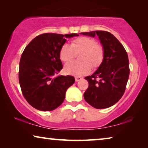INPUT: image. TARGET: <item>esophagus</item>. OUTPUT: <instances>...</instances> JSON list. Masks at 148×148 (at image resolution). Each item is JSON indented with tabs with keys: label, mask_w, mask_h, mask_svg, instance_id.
Wrapping results in <instances>:
<instances>
[{
	"label": "esophagus",
	"mask_w": 148,
	"mask_h": 148,
	"mask_svg": "<svg viewBox=\"0 0 148 148\" xmlns=\"http://www.w3.org/2000/svg\"><path fill=\"white\" fill-rule=\"evenodd\" d=\"M82 79V78L81 77H75V81H76V82L80 81Z\"/></svg>",
	"instance_id": "obj_1"
}]
</instances>
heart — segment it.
<instances>
[{
    "label": "heart",
    "instance_id": "obj_1",
    "mask_svg": "<svg viewBox=\"0 0 148 148\" xmlns=\"http://www.w3.org/2000/svg\"><path fill=\"white\" fill-rule=\"evenodd\" d=\"M80 53V62L72 61L65 65L66 74L75 76L86 75L91 70V66L94 69L100 66L104 56V50L100 44L90 37L81 36L72 40L71 45L64 44L62 46L60 58L63 62H68Z\"/></svg>",
    "mask_w": 148,
    "mask_h": 148
}]
</instances>
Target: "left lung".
Returning a JSON list of instances; mask_svg holds the SVG:
<instances>
[{"label":"left lung","mask_w":148,"mask_h":148,"mask_svg":"<svg viewBox=\"0 0 148 148\" xmlns=\"http://www.w3.org/2000/svg\"><path fill=\"white\" fill-rule=\"evenodd\" d=\"M80 34L98 36L104 50L100 66L91 76L85 77L89 86L84 98L95 108H107L118 102L124 93L130 75L128 56L122 44L111 33L96 30Z\"/></svg>","instance_id":"obj_1"}]
</instances>
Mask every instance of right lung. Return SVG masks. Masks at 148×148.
Listing matches in <instances>:
<instances>
[{
	"label": "right lung",
	"instance_id": "add662e5",
	"mask_svg": "<svg viewBox=\"0 0 148 148\" xmlns=\"http://www.w3.org/2000/svg\"><path fill=\"white\" fill-rule=\"evenodd\" d=\"M78 34L45 33L37 36L22 54L18 79L25 98L33 108L52 111L62 103L66 92L73 84L71 76H57L62 69L60 51L66 40Z\"/></svg>",
	"mask_w": 148,
	"mask_h": 148
}]
</instances>
